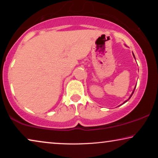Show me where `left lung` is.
<instances>
[{
    "label": "left lung",
    "mask_w": 158,
    "mask_h": 158,
    "mask_svg": "<svg viewBox=\"0 0 158 158\" xmlns=\"http://www.w3.org/2000/svg\"><path fill=\"white\" fill-rule=\"evenodd\" d=\"M133 55H134V54H133ZM134 58H135V56H134ZM135 88H136V87H135ZM135 88H134V91H133V92H132V94H131V96H130V97H129V99H130V98H131V97H132V95H133V94H134V90H135ZM127 101H128V100H127ZM127 101H126V102H124V103H126V102H127ZM124 103H123V104H124Z\"/></svg>",
    "instance_id": "1"
}]
</instances>
